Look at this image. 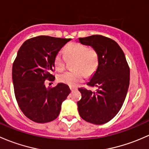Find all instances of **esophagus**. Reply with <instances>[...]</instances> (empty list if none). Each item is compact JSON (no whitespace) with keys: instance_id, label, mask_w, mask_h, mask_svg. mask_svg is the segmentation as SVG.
I'll use <instances>...</instances> for the list:
<instances>
[{"instance_id":"obj_1","label":"esophagus","mask_w":149,"mask_h":149,"mask_svg":"<svg viewBox=\"0 0 149 149\" xmlns=\"http://www.w3.org/2000/svg\"><path fill=\"white\" fill-rule=\"evenodd\" d=\"M70 89L71 90V91H74V90L77 89V88H76V87H74V86H70Z\"/></svg>"}]
</instances>
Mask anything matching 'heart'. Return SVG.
I'll return each mask as SVG.
<instances>
[{"instance_id":"1","label":"heart","mask_w":149,"mask_h":149,"mask_svg":"<svg viewBox=\"0 0 149 149\" xmlns=\"http://www.w3.org/2000/svg\"><path fill=\"white\" fill-rule=\"evenodd\" d=\"M64 51L68 59L75 61L73 63L75 70L58 75V80L61 83L75 86L83 81L86 75L91 76L94 74L99 65V54L94 48L79 42H71L67 45ZM54 65L58 71L65 68L66 59L61 51L55 55Z\"/></svg>"}]
</instances>
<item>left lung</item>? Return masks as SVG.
I'll use <instances>...</instances> for the list:
<instances>
[{"instance_id": "8db88e82", "label": "left lung", "mask_w": 149, "mask_h": 149, "mask_svg": "<svg viewBox=\"0 0 149 149\" xmlns=\"http://www.w3.org/2000/svg\"><path fill=\"white\" fill-rule=\"evenodd\" d=\"M79 40L98 52L99 65L87 84L97 87V91L79 88L81 99L77 102L78 110L85 121L104 124L118 113L124 103L130 83V68L123 49L112 39L96 34Z\"/></svg>"}]
</instances>
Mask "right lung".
Instances as JSON below:
<instances>
[{
  "mask_svg": "<svg viewBox=\"0 0 149 149\" xmlns=\"http://www.w3.org/2000/svg\"><path fill=\"white\" fill-rule=\"evenodd\" d=\"M70 40L38 36L25 41L18 51L12 68L15 97L25 116L35 123L56 119L70 94L66 84L46 88L45 82L55 80V55Z\"/></svg>",
  "mask_w": 149,
  "mask_h": 149,
  "instance_id": "obj_1",
  "label": "right lung"
}]
</instances>
